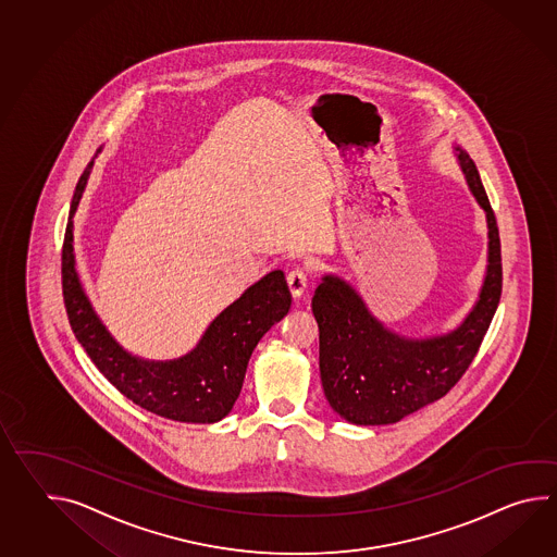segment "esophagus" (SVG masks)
Wrapping results in <instances>:
<instances>
[{
    "mask_svg": "<svg viewBox=\"0 0 557 557\" xmlns=\"http://www.w3.org/2000/svg\"><path fill=\"white\" fill-rule=\"evenodd\" d=\"M287 287H289V294L294 299L304 296V292L308 289V273L299 270V268L287 273Z\"/></svg>",
    "mask_w": 557,
    "mask_h": 557,
    "instance_id": "34e87169",
    "label": "esophagus"
}]
</instances>
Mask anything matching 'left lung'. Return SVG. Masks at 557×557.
<instances>
[{
  "mask_svg": "<svg viewBox=\"0 0 557 557\" xmlns=\"http://www.w3.org/2000/svg\"><path fill=\"white\" fill-rule=\"evenodd\" d=\"M458 149L471 194L487 218V272L480 299L454 332L406 337L387 330L351 285L323 275L311 309L320 327V373L330 406L356 425H387L444 397L470 368L502 297V246L475 163Z\"/></svg>",
  "mask_w": 557,
  "mask_h": 557,
  "instance_id": "1",
  "label": "left lung"
}]
</instances>
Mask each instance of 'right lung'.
Wrapping results in <instances>:
<instances>
[{
    "label": "right lung",
    "instance_id": "1",
    "mask_svg": "<svg viewBox=\"0 0 557 557\" xmlns=\"http://www.w3.org/2000/svg\"><path fill=\"white\" fill-rule=\"evenodd\" d=\"M94 160L75 186L63 235L62 287L67 320L77 342L106 380L139 408L187 423L225 418L242 392L248 361L263 334L292 306L284 272L275 270L223 309L187 356L172 361L134 358L99 322L75 272L74 218Z\"/></svg>",
    "mask_w": 557,
    "mask_h": 557
}]
</instances>
